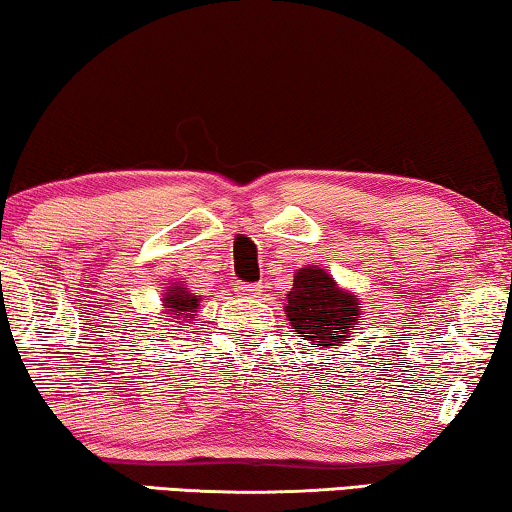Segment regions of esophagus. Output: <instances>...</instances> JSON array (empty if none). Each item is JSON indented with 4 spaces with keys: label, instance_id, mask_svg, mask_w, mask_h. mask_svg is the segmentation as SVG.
I'll return each instance as SVG.
<instances>
[{
    "label": "esophagus",
    "instance_id": "obj_1",
    "mask_svg": "<svg viewBox=\"0 0 512 512\" xmlns=\"http://www.w3.org/2000/svg\"><path fill=\"white\" fill-rule=\"evenodd\" d=\"M238 291H240L242 295H249V298H256V295H261L263 286H261V284H240Z\"/></svg>",
    "mask_w": 512,
    "mask_h": 512
}]
</instances>
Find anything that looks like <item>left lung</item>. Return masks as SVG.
I'll use <instances>...</instances> for the list:
<instances>
[{
	"instance_id": "1",
	"label": "left lung",
	"mask_w": 512,
	"mask_h": 512,
	"mask_svg": "<svg viewBox=\"0 0 512 512\" xmlns=\"http://www.w3.org/2000/svg\"><path fill=\"white\" fill-rule=\"evenodd\" d=\"M286 316L298 337L323 348L344 344L360 323L358 298L339 291L335 279L321 268L295 272Z\"/></svg>"
}]
</instances>
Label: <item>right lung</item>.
Masks as SVG:
<instances>
[{
  "instance_id": "right-lung-1",
  "label": "right lung",
  "mask_w": 512,
  "mask_h": 512,
  "mask_svg": "<svg viewBox=\"0 0 512 512\" xmlns=\"http://www.w3.org/2000/svg\"><path fill=\"white\" fill-rule=\"evenodd\" d=\"M198 302H201V298H196L189 291H182V288L166 295V307L173 314V318H177L175 323H182L184 318H194L198 311Z\"/></svg>"
}]
</instances>
